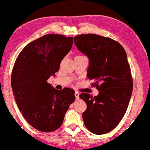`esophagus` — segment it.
<instances>
[{"label": "esophagus", "instance_id": "34e87169", "mask_svg": "<svg viewBox=\"0 0 150 150\" xmlns=\"http://www.w3.org/2000/svg\"><path fill=\"white\" fill-rule=\"evenodd\" d=\"M75 96L76 99H77V100L79 99V92H77V91H75Z\"/></svg>", "mask_w": 150, "mask_h": 150}]
</instances>
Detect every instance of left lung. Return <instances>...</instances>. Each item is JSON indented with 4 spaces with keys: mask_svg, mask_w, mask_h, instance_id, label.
<instances>
[{
    "mask_svg": "<svg viewBox=\"0 0 150 150\" xmlns=\"http://www.w3.org/2000/svg\"><path fill=\"white\" fill-rule=\"evenodd\" d=\"M74 43L88 57L87 76L99 93H82L87 104L82 117L87 129L96 135L112 131L124 117L133 91V79L127 54L115 40L96 34L76 35Z\"/></svg>",
    "mask_w": 150,
    "mask_h": 150,
    "instance_id": "1",
    "label": "left lung"
}]
</instances>
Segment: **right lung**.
<instances>
[{
    "label": "right lung",
    "mask_w": 150,
    "mask_h": 150,
    "mask_svg": "<svg viewBox=\"0 0 150 150\" xmlns=\"http://www.w3.org/2000/svg\"><path fill=\"white\" fill-rule=\"evenodd\" d=\"M73 41L63 35H44L24 47L13 67L11 87L18 108L28 123L42 132L59 129L75 99L72 89L60 91L47 82L59 70Z\"/></svg>",
    "instance_id": "add662e5"
}]
</instances>
